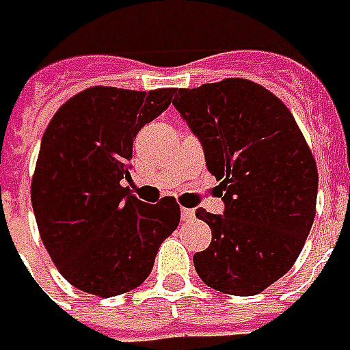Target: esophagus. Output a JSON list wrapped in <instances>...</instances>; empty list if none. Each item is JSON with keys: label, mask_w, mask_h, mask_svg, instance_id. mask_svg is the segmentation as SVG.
Segmentation results:
<instances>
[{"label": "esophagus", "mask_w": 350, "mask_h": 350, "mask_svg": "<svg viewBox=\"0 0 350 350\" xmlns=\"http://www.w3.org/2000/svg\"><path fill=\"white\" fill-rule=\"evenodd\" d=\"M181 217H183L185 222H189V220H193L195 219V211L193 208H181Z\"/></svg>", "instance_id": "obj_1"}]
</instances>
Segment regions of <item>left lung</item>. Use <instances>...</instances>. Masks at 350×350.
<instances>
[{
    "mask_svg": "<svg viewBox=\"0 0 350 350\" xmlns=\"http://www.w3.org/2000/svg\"><path fill=\"white\" fill-rule=\"evenodd\" d=\"M173 104L199 135L224 201L222 217L195 211L213 232L195 270L217 291L256 295L304 250L317 204L313 153L288 106L252 80L179 88Z\"/></svg>",
    "mask_w": 350,
    "mask_h": 350,
    "instance_id": "obj_1",
    "label": "left lung"
}]
</instances>
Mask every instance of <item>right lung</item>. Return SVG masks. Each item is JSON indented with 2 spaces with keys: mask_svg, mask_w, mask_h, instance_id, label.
<instances>
[{
  "mask_svg": "<svg viewBox=\"0 0 350 350\" xmlns=\"http://www.w3.org/2000/svg\"><path fill=\"white\" fill-rule=\"evenodd\" d=\"M175 88L149 92L90 86L49 122L31 179V204L53 264L75 288L114 297L146 282L161 242L179 226L173 197L130 195L137 131L171 104Z\"/></svg>",
  "mask_w": 350,
  "mask_h": 350,
  "instance_id": "add662e5",
  "label": "right lung"
}]
</instances>
